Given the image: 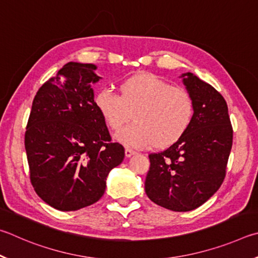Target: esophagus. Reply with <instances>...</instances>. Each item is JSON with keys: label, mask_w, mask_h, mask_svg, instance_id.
<instances>
[{"label": "esophagus", "mask_w": 258, "mask_h": 258, "mask_svg": "<svg viewBox=\"0 0 258 258\" xmlns=\"http://www.w3.org/2000/svg\"><path fill=\"white\" fill-rule=\"evenodd\" d=\"M124 153H125V156L126 157H130V156H133V155L136 154V152L133 151V150H130V148H125Z\"/></svg>", "instance_id": "34e87169"}]
</instances>
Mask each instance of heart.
<instances>
[{"label": "heart", "instance_id": "obj_1", "mask_svg": "<svg viewBox=\"0 0 258 258\" xmlns=\"http://www.w3.org/2000/svg\"><path fill=\"white\" fill-rule=\"evenodd\" d=\"M110 89L95 94L94 105L108 128L126 146L164 148L181 138L191 124L195 103L186 88L172 86L148 72L135 74Z\"/></svg>", "mask_w": 258, "mask_h": 258}]
</instances>
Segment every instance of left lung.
Wrapping results in <instances>:
<instances>
[{"mask_svg": "<svg viewBox=\"0 0 258 258\" xmlns=\"http://www.w3.org/2000/svg\"><path fill=\"white\" fill-rule=\"evenodd\" d=\"M181 78L195 103L191 124L165 151L148 155L151 166L145 180L148 198L174 212L195 210L219 190L233 137L222 95L191 72Z\"/></svg>", "mask_w": 258, "mask_h": 258, "instance_id": "8db88e82", "label": "left lung"}]
</instances>
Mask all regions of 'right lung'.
I'll return each instance as SVG.
<instances>
[{
    "label": "right lung",
    "instance_id": "add662e5",
    "mask_svg": "<svg viewBox=\"0 0 258 258\" xmlns=\"http://www.w3.org/2000/svg\"><path fill=\"white\" fill-rule=\"evenodd\" d=\"M96 66L69 62L38 89L25 134L30 182L58 211H77L103 196L106 177L124 159L94 105Z\"/></svg>",
    "mask_w": 258,
    "mask_h": 258
}]
</instances>
